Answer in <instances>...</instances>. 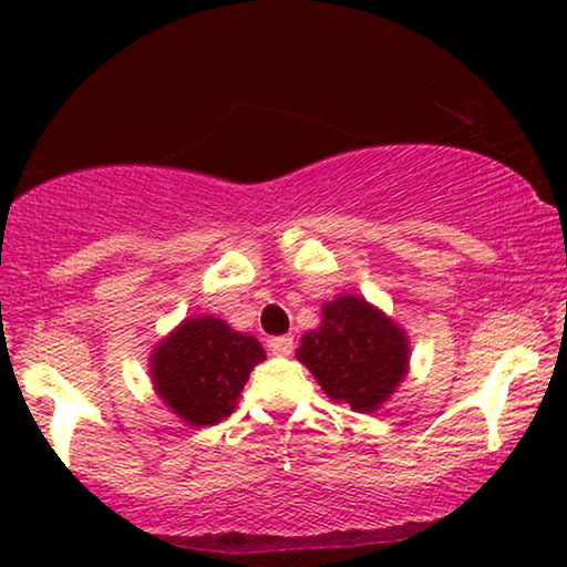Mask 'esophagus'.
<instances>
[{
	"label": "esophagus",
	"mask_w": 567,
	"mask_h": 567,
	"mask_svg": "<svg viewBox=\"0 0 567 567\" xmlns=\"http://www.w3.org/2000/svg\"><path fill=\"white\" fill-rule=\"evenodd\" d=\"M268 351L274 355H289L293 351V338L291 336H276L268 340Z\"/></svg>",
	"instance_id": "34e87169"
}]
</instances>
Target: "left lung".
I'll list each match as a JSON object with an SVG mask.
<instances>
[{
    "label": "left lung",
    "mask_w": 567,
    "mask_h": 567,
    "mask_svg": "<svg viewBox=\"0 0 567 567\" xmlns=\"http://www.w3.org/2000/svg\"><path fill=\"white\" fill-rule=\"evenodd\" d=\"M322 390L351 410L371 413L405 377L408 338L361 297H340L322 309V328L297 351Z\"/></svg>",
    "instance_id": "obj_1"
}]
</instances>
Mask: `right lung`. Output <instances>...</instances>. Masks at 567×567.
Masks as SVG:
<instances>
[{
	"label": "right lung",
	"instance_id": "1",
	"mask_svg": "<svg viewBox=\"0 0 567 567\" xmlns=\"http://www.w3.org/2000/svg\"><path fill=\"white\" fill-rule=\"evenodd\" d=\"M266 359L252 336L235 332L216 317L185 320L152 359L159 398L190 425L219 423L235 402L255 363Z\"/></svg>",
	"mask_w": 567,
	"mask_h": 567
}]
</instances>
